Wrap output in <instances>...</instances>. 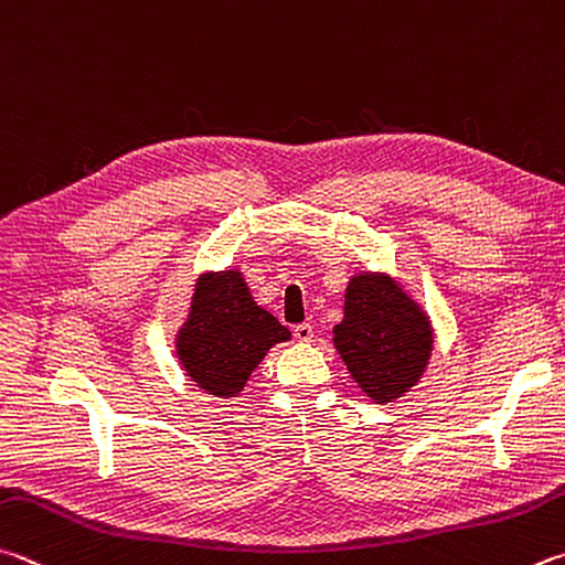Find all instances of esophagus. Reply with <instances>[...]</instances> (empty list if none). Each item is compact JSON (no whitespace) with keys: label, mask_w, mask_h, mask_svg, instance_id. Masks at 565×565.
<instances>
[{"label":"esophagus","mask_w":565,"mask_h":565,"mask_svg":"<svg viewBox=\"0 0 565 565\" xmlns=\"http://www.w3.org/2000/svg\"><path fill=\"white\" fill-rule=\"evenodd\" d=\"M294 335L299 343H311L313 341V326L311 323H299L294 328Z\"/></svg>","instance_id":"34e87169"}]
</instances>
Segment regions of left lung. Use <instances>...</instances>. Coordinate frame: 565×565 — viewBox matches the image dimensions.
<instances>
[{"instance_id":"1","label":"left lung","mask_w":565,"mask_h":565,"mask_svg":"<svg viewBox=\"0 0 565 565\" xmlns=\"http://www.w3.org/2000/svg\"><path fill=\"white\" fill-rule=\"evenodd\" d=\"M343 299V321L333 328L335 351L365 397L377 405L395 403L427 371L433 321L403 281L385 271L351 276Z\"/></svg>"}]
</instances>
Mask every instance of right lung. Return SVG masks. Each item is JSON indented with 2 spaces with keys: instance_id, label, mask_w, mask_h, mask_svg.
Instances as JSON below:
<instances>
[{
  "instance_id": "right-lung-1",
  "label": "right lung",
  "mask_w": 565,
  "mask_h": 565,
  "mask_svg": "<svg viewBox=\"0 0 565 565\" xmlns=\"http://www.w3.org/2000/svg\"><path fill=\"white\" fill-rule=\"evenodd\" d=\"M284 341H291V331L254 301L239 269L204 271L175 333V355L194 385L227 399L242 393L269 348Z\"/></svg>"
}]
</instances>
